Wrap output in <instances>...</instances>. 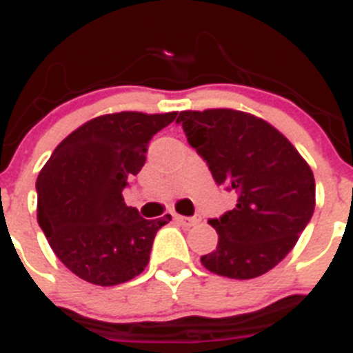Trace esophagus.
Returning a JSON list of instances; mask_svg holds the SVG:
<instances>
[{
    "label": "esophagus",
    "instance_id": "34e87169",
    "mask_svg": "<svg viewBox=\"0 0 353 353\" xmlns=\"http://www.w3.org/2000/svg\"><path fill=\"white\" fill-rule=\"evenodd\" d=\"M176 221L179 222V224H183V226L190 228V226H195V224H199L201 219L199 217H183V215H176Z\"/></svg>",
    "mask_w": 353,
    "mask_h": 353
}]
</instances>
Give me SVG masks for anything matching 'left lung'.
I'll list each match as a JSON object with an SVG mask.
<instances>
[{
    "label": "left lung",
    "mask_w": 353,
    "mask_h": 353,
    "mask_svg": "<svg viewBox=\"0 0 353 353\" xmlns=\"http://www.w3.org/2000/svg\"><path fill=\"white\" fill-rule=\"evenodd\" d=\"M177 123L215 183L239 195L235 208L208 221L219 244L201 263L235 280L271 271L312 217L316 183L309 163L282 132L251 112L181 111Z\"/></svg>",
    "instance_id": "8db88e82"
}]
</instances>
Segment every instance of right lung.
Instances as JSON below:
<instances>
[{
    "label": "right lung",
    "mask_w": 353,
    "mask_h": 353,
    "mask_svg": "<svg viewBox=\"0 0 353 353\" xmlns=\"http://www.w3.org/2000/svg\"><path fill=\"white\" fill-rule=\"evenodd\" d=\"M176 117H97L66 136L41 170L37 222L57 259L85 282L118 285L147 268L154 236L172 217H140L121 192L145 165L150 138Z\"/></svg>",
    "instance_id": "1"
}]
</instances>
